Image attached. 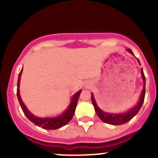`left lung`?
I'll use <instances>...</instances> for the list:
<instances>
[{
    "mask_svg": "<svg viewBox=\"0 0 158 158\" xmlns=\"http://www.w3.org/2000/svg\"><path fill=\"white\" fill-rule=\"evenodd\" d=\"M127 50H128L130 53H131L132 55H134L133 52H132L130 49H127ZM138 63H140L139 60H138ZM141 76H142V79L144 80V87H143V90L142 92H141V97H140L139 102H138V103L135 106V107L132 108L131 109H130L128 111H127V112L120 113V114H112V113H108L102 111V110L98 108V106H97L96 102H95V98H94L93 94L92 93V105H93L94 107H95V112H96V114H98L99 118L101 119L102 122H106V123L107 124H109V125H119L129 122L132 118L135 117V116L136 115L137 113L139 111L141 106H142L143 102H144V96H145V76H144L142 68H141Z\"/></svg>",
    "mask_w": 158,
    "mask_h": 158,
    "instance_id": "8db88e82",
    "label": "left lung"
}]
</instances>
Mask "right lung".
Returning a JSON list of instances; mask_svg holds the SVG:
<instances>
[{
    "mask_svg": "<svg viewBox=\"0 0 158 158\" xmlns=\"http://www.w3.org/2000/svg\"><path fill=\"white\" fill-rule=\"evenodd\" d=\"M22 71L23 69H21V71L20 72L18 76V80H17V98H18L19 103L20 105V107H21L22 110H23V113L26 115V117L30 121V122H33L34 125H37V126L41 127L44 129H49V130H54V129L60 128L61 127L64 126L66 124H68L70 122L72 118H73V115H74L75 113V109H76V105H77L78 99H79V95H80L82 90H79V92H76L74 95L73 96L72 98V101L70 105L68 107V109L66 110L63 114H62L61 115L57 116L55 118H39L36 117L35 115L32 114L31 113L28 111L27 107L25 106V105L23 104V102H22L21 98H20V89H19V85H20V76H21Z\"/></svg>",
    "mask_w": 158,
    "mask_h": 158,
    "instance_id": "1",
    "label": "right lung"
}]
</instances>
